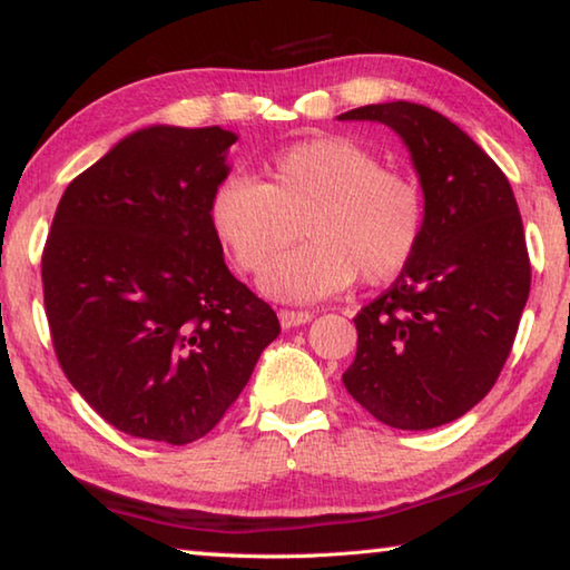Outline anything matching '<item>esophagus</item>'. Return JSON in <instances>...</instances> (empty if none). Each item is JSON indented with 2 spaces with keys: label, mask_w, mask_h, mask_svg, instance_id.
I'll use <instances>...</instances> for the list:
<instances>
[{
  "label": "esophagus",
  "mask_w": 570,
  "mask_h": 570,
  "mask_svg": "<svg viewBox=\"0 0 570 570\" xmlns=\"http://www.w3.org/2000/svg\"><path fill=\"white\" fill-rule=\"evenodd\" d=\"M312 312H298V308H282L278 312V322H282L284 330H292V326H302L306 322H312Z\"/></svg>",
  "instance_id": "esophagus-1"
}]
</instances>
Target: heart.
I'll return each mask as SVG.
<instances>
[{"label":"heart","mask_w":570,"mask_h":570,"mask_svg":"<svg viewBox=\"0 0 570 570\" xmlns=\"http://www.w3.org/2000/svg\"><path fill=\"white\" fill-rule=\"evenodd\" d=\"M210 220L240 272L264 268L304 226L306 244L268 266L262 288L314 302L356 274L370 286L397 278L422 244L428 198L412 170L384 166L364 142L316 135L276 150L266 183L228 176L210 200Z\"/></svg>","instance_id":"heart-1"}]
</instances>
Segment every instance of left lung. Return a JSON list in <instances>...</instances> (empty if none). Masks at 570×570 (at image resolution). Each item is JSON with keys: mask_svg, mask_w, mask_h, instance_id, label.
I'll return each instance as SVG.
<instances>
[{"mask_svg": "<svg viewBox=\"0 0 570 570\" xmlns=\"http://www.w3.org/2000/svg\"><path fill=\"white\" fill-rule=\"evenodd\" d=\"M340 120L390 125L428 198L417 254L354 316L356 356L342 382L390 428H440L493 390L513 350L530 292L513 188L468 132L424 105H364Z\"/></svg>", "mask_w": 570, "mask_h": 570, "instance_id": "left-lung-1", "label": "left lung"}]
</instances>
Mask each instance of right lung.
<instances>
[{"mask_svg": "<svg viewBox=\"0 0 570 570\" xmlns=\"http://www.w3.org/2000/svg\"><path fill=\"white\" fill-rule=\"evenodd\" d=\"M234 142L216 125H153L80 173L55 210L42 292L57 362L125 435H208L282 332L226 268L210 220Z\"/></svg>", "mask_w": 570, "mask_h": 570, "instance_id": "obj_1", "label": "right lung"}]
</instances>
